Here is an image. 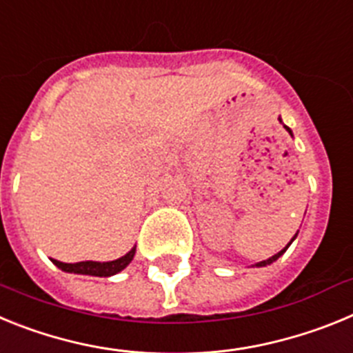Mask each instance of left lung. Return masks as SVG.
<instances>
[{
    "label": "left lung",
    "mask_w": 353,
    "mask_h": 353,
    "mask_svg": "<svg viewBox=\"0 0 353 353\" xmlns=\"http://www.w3.org/2000/svg\"><path fill=\"white\" fill-rule=\"evenodd\" d=\"M279 121H281V118H279ZM285 129H286V130H288V132H290V134H292V130H290V129H288V127H286V125H285ZM295 236H297V235H295ZM295 236H293V239H295ZM293 239H292V240H293ZM290 244H292V242H290ZM290 244H288V245H290ZM288 245H286V248H285V249H281V251L277 252V254H274V256H272V258H269V260H263V261H260V263H256V267H265V265H270V263H272V261H276V260H277V258L281 256L283 252H285V251H286V249H288Z\"/></svg>",
    "instance_id": "1"
}]
</instances>
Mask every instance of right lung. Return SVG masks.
Wrapping results in <instances>:
<instances>
[{
    "mask_svg": "<svg viewBox=\"0 0 353 353\" xmlns=\"http://www.w3.org/2000/svg\"><path fill=\"white\" fill-rule=\"evenodd\" d=\"M134 252L136 249L129 251L125 256L118 258L114 261H104V263H99V261H77V263H63V261L52 260V263L56 267H60L65 272H74V274H84V276H99V277H108L118 274L120 270H123L127 265L132 261Z\"/></svg>",
    "mask_w": 353,
    "mask_h": 353,
    "instance_id": "1",
    "label": "right lung"
}]
</instances>
